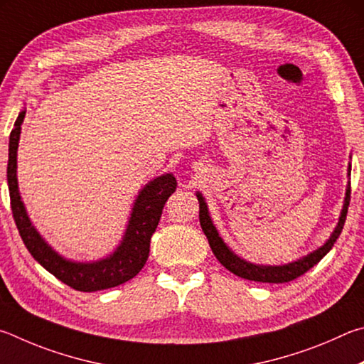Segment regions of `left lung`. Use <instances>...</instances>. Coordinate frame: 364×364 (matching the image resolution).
Returning a JSON list of instances; mask_svg holds the SVG:
<instances>
[{
	"label": "left lung",
	"mask_w": 364,
	"mask_h": 364,
	"mask_svg": "<svg viewBox=\"0 0 364 364\" xmlns=\"http://www.w3.org/2000/svg\"><path fill=\"white\" fill-rule=\"evenodd\" d=\"M348 172H350V168H348ZM196 198H198V201H200L201 228H203V232H205L206 238L209 241V246H211L214 256L218 257L219 262L224 265L227 270L235 273L237 277L250 279V282L277 283L278 284V283L292 282V279H296L301 275H304L305 272H309L311 267L320 262V260L331 251V247L334 246L336 240L339 238L343 224H346V219H347V211H348V205H350V183L347 187L346 201H343V209L341 213L339 224H337L334 233L331 235V238L320 247V250L314 251L311 254H309V256L299 259V260H296V262H291L288 265H279V267L250 264V262H246V260L240 259L237 254H233L230 250H228L224 241H222L218 230H215V227L213 225L211 218H209V214H208V206H206L205 200H203L201 193H196Z\"/></svg>",
	"instance_id": "obj_1"
}]
</instances>
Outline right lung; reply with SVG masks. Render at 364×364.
<instances>
[{
	"instance_id": "right-lung-1",
	"label": "right lung",
	"mask_w": 364,
	"mask_h": 364,
	"mask_svg": "<svg viewBox=\"0 0 364 364\" xmlns=\"http://www.w3.org/2000/svg\"><path fill=\"white\" fill-rule=\"evenodd\" d=\"M25 118V110L18 113L14 129L9 136V159H8V186L11 196L12 218L21 233L23 245L28 252L49 273L68 284L70 288L82 292L108 289L129 282L142 270L150 252V240L155 233L164 203L176 192L177 182L172 174L156 177L145 186L134 203L129 225L124 238L110 257L92 264H76L60 257L55 251L44 243L25 213L17 188V146L21 137V124Z\"/></svg>"
}]
</instances>
